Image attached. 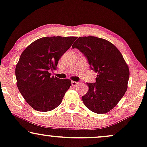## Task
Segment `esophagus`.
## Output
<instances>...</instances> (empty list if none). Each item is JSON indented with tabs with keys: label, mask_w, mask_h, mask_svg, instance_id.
I'll return each mask as SVG.
<instances>
[{
	"label": "esophagus",
	"mask_w": 147,
	"mask_h": 147,
	"mask_svg": "<svg viewBox=\"0 0 147 147\" xmlns=\"http://www.w3.org/2000/svg\"><path fill=\"white\" fill-rule=\"evenodd\" d=\"M78 84H79V82H74V81H72L71 82V85L73 86H78Z\"/></svg>",
	"instance_id": "obj_1"
}]
</instances>
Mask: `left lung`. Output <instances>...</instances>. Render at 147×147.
Returning <instances> with one entry per match:
<instances>
[{
  "instance_id": "8db88e82",
  "label": "left lung",
  "mask_w": 147,
  "mask_h": 147,
  "mask_svg": "<svg viewBox=\"0 0 147 147\" xmlns=\"http://www.w3.org/2000/svg\"><path fill=\"white\" fill-rule=\"evenodd\" d=\"M72 48L80 50L90 69L98 73L95 83H87L89 89L82 96L84 105L97 114L109 112L127 90L129 69L121 53L110 42L93 36L79 37Z\"/></svg>"
}]
</instances>
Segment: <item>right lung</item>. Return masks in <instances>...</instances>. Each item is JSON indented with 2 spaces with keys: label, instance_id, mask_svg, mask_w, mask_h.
<instances>
[{
  "label": "right lung",
  "instance_id": "right-lung-1",
  "mask_svg": "<svg viewBox=\"0 0 147 147\" xmlns=\"http://www.w3.org/2000/svg\"><path fill=\"white\" fill-rule=\"evenodd\" d=\"M76 37H45L33 42L24 50L15 68L20 93L33 109L47 112L61 103L71 86L69 79L51 76L60 57L71 47Z\"/></svg>",
  "mask_w": 147,
  "mask_h": 147
}]
</instances>
